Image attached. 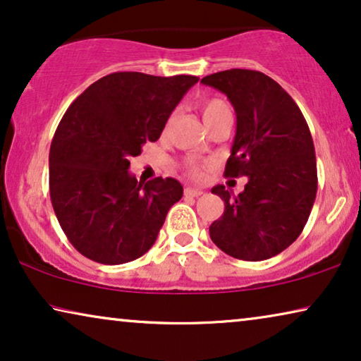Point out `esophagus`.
I'll return each instance as SVG.
<instances>
[{"label":"esophagus","instance_id":"obj_1","mask_svg":"<svg viewBox=\"0 0 361 361\" xmlns=\"http://www.w3.org/2000/svg\"><path fill=\"white\" fill-rule=\"evenodd\" d=\"M184 192H185L187 197H199V195L204 194V190H200V189H192V187H187V189H185Z\"/></svg>","mask_w":361,"mask_h":361}]
</instances>
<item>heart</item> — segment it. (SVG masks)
Returning a JSON list of instances; mask_svg holds the SVG:
<instances>
[{
	"mask_svg": "<svg viewBox=\"0 0 361 361\" xmlns=\"http://www.w3.org/2000/svg\"><path fill=\"white\" fill-rule=\"evenodd\" d=\"M226 106H228V105H226V103L221 102V100H209V102H205L204 105H202V115H204V121L209 120L210 116L216 115V113H219L220 110H224V108H226ZM190 172H192V176H195V177H199V174H200L197 167H192Z\"/></svg>",
	"mask_w": 361,
	"mask_h": 361,
	"instance_id": "1",
	"label": "heart"
}]
</instances>
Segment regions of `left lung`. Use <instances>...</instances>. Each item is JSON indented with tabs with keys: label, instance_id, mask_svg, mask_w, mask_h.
Listing matches in <instances>:
<instances>
[{
	"label": "left lung",
	"instance_id": "1",
	"mask_svg": "<svg viewBox=\"0 0 361 361\" xmlns=\"http://www.w3.org/2000/svg\"><path fill=\"white\" fill-rule=\"evenodd\" d=\"M200 82L225 93L236 113L225 177H248L236 197L224 185L212 189L225 210L210 225V238L236 259L273 258L298 240L317 194L307 123L289 93L263 72L231 68Z\"/></svg>",
	"mask_w": 361,
	"mask_h": 361
}]
</instances>
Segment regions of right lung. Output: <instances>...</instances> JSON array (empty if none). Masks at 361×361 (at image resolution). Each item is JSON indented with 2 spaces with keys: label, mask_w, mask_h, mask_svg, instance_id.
I'll return each mask as SVG.
<instances>
[{
  "label": "right lung",
  "mask_w": 361,
  "mask_h": 361,
  "mask_svg": "<svg viewBox=\"0 0 361 361\" xmlns=\"http://www.w3.org/2000/svg\"><path fill=\"white\" fill-rule=\"evenodd\" d=\"M194 75L116 72L68 106L49 152V189L59 224L78 253L123 264L154 245L184 189L172 177L136 180L130 159L159 140Z\"/></svg>",
  "instance_id": "add662e5"
}]
</instances>
